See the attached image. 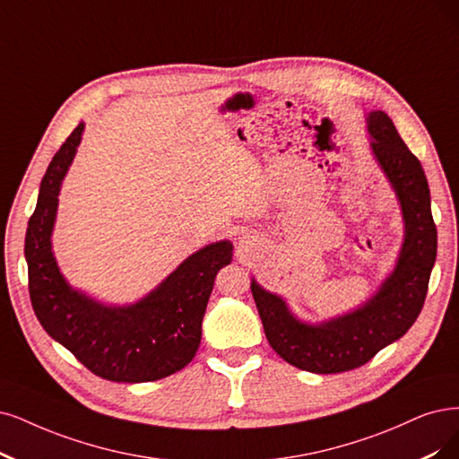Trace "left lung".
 Returning a JSON list of instances; mask_svg holds the SVG:
<instances>
[{"mask_svg": "<svg viewBox=\"0 0 459 459\" xmlns=\"http://www.w3.org/2000/svg\"><path fill=\"white\" fill-rule=\"evenodd\" d=\"M370 151L401 206L404 236L392 273L361 307L319 324L299 319L283 297L251 278V293L268 344L290 365L333 375L358 368L412 327L428 295L437 257V227L431 215L428 178L384 111L365 117Z\"/></svg>", "mask_w": 459, "mask_h": 459, "instance_id": "obj_1", "label": "left lung"}]
</instances>
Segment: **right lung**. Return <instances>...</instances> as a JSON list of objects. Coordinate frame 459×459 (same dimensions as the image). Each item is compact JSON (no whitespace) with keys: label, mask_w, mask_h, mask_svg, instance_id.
Listing matches in <instances>:
<instances>
[{"label":"right lung","mask_w":459,"mask_h":459,"mask_svg":"<svg viewBox=\"0 0 459 459\" xmlns=\"http://www.w3.org/2000/svg\"><path fill=\"white\" fill-rule=\"evenodd\" d=\"M84 123L50 160L28 230L24 255L33 312L56 342L96 377L111 382H152L189 365L202 338L213 280L232 261V242L219 240L186 257L140 300L106 304L75 290L60 273L53 230L62 181L82 138Z\"/></svg>","instance_id":"obj_1"}]
</instances>
